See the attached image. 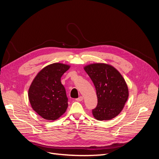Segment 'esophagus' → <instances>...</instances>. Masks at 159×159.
I'll use <instances>...</instances> for the list:
<instances>
[{
	"mask_svg": "<svg viewBox=\"0 0 159 159\" xmlns=\"http://www.w3.org/2000/svg\"><path fill=\"white\" fill-rule=\"evenodd\" d=\"M84 99V98L82 97V96H80V97L78 98H77L75 100L77 101V102H81V101H82Z\"/></svg>",
	"mask_w": 159,
	"mask_h": 159,
	"instance_id": "34e87169",
	"label": "esophagus"
}]
</instances>
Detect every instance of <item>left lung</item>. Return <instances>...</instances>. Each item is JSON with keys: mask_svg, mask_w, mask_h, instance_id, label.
Instances as JSON below:
<instances>
[{"mask_svg": "<svg viewBox=\"0 0 159 159\" xmlns=\"http://www.w3.org/2000/svg\"><path fill=\"white\" fill-rule=\"evenodd\" d=\"M84 70L92 80L96 89L98 105L92 110L99 121H107L121 112L129 97V89L120 72L111 65L90 64Z\"/></svg>", "mask_w": 159, "mask_h": 159, "instance_id": "left-lung-1", "label": "left lung"}]
</instances>
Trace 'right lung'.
Returning <instances> with one entry per match:
<instances>
[{"mask_svg":"<svg viewBox=\"0 0 159 159\" xmlns=\"http://www.w3.org/2000/svg\"><path fill=\"white\" fill-rule=\"evenodd\" d=\"M70 68V65L61 63L48 65L33 80L28 99L32 108L43 119L54 121L68 108V98L61 77Z\"/></svg>","mask_w":159,"mask_h":159,"instance_id":"obj_1","label":"right lung"}]
</instances>
